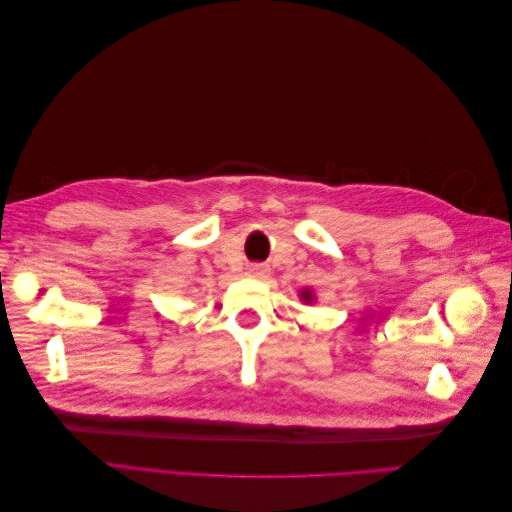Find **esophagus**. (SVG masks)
Segmentation results:
<instances>
[{"instance_id":"esophagus-1","label":"esophagus","mask_w":512,"mask_h":512,"mask_svg":"<svg viewBox=\"0 0 512 512\" xmlns=\"http://www.w3.org/2000/svg\"><path fill=\"white\" fill-rule=\"evenodd\" d=\"M247 275L260 280V277H267L269 275V269L265 265H250V267H247Z\"/></svg>"}]
</instances>
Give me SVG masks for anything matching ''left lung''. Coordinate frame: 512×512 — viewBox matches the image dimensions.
Listing matches in <instances>:
<instances>
[{
	"label": "left lung",
	"instance_id": "1",
	"mask_svg": "<svg viewBox=\"0 0 512 512\" xmlns=\"http://www.w3.org/2000/svg\"><path fill=\"white\" fill-rule=\"evenodd\" d=\"M299 299L305 305H312V303H316V292L312 288H303V290H299Z\"/></svg>",
	"mask_w": 512,
	"mask_h": 512
}]
</instances>
